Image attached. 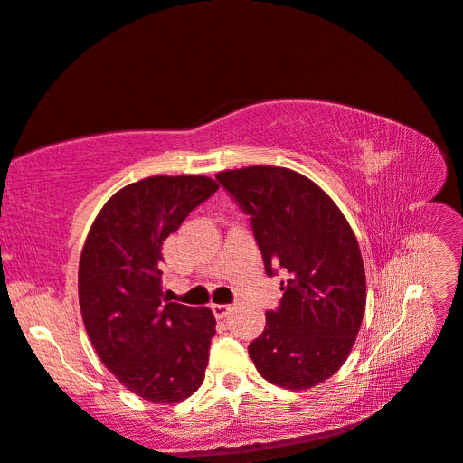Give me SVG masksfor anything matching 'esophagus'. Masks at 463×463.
<instances>
[{"mask_svg":"<svg viewBox=\"0 0 463 463\" xmlns=\"http://www.w3.org/2000/svg\"><path fill=\"white\" fill-rule=\"evenodd\" d=\"M211 308H213V314L217 316V318H227L234 307L232 305H213Z\"/></svg>","mask_w":463,"mask_h":463,"instance_id":"1","label":"esophagus"}]
</instances>
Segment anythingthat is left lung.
I'll use <instances>...</instances> for the list:
<instances>
[{
    "label": "left lung",
    "instance_id": "obj_1",
    "mask_svg": "<svg viewBox=\"0 0 463 463\" xmlns=\"http://www.w3.org/2000/svg\"><path fill=\"white\" fill-rule=\"evenodd\" d=\"M217 182L250 219L269 277L283 271L279 307L248 345L258 373L287 390H307L347 361L366 307L359 242L339 207L295 170L248 166Z\"/></svg>",
    "mask_w": 463,
    "mask_h": 463
}]
</instances>
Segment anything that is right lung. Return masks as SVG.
Returning a JSON list of instances; mask_svg holds the SVG:
<instances>
[{
	"instance_id": "right-lung-1",
	"label": "right lung",
	"mask_w": 463,
	"mask_h": 463,
	"mask_svg": "<svg viewBox=\"0 0 463 463\" xmlns=\"http://www.w3.org/2000/svg\"><path fill=\"white\" fill-rule=\"evenodd\" d=\"M219 190L205 176H151L100 209L79 261V305L104 366L139 398L186 400L205 378L215 316L163 298V242Z\"/></svg>"
}]
</instances>
